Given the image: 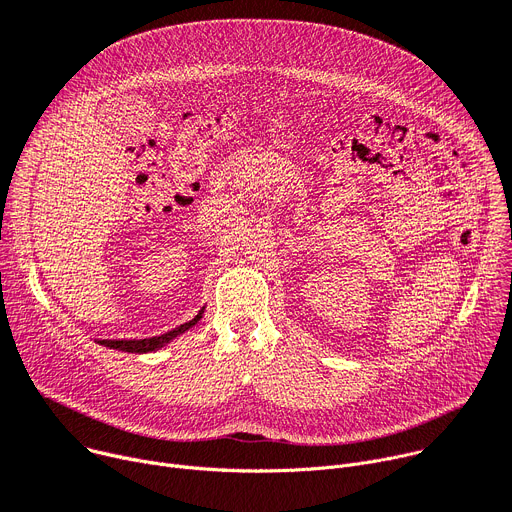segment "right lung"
<instances>
[{
	"mask_svg": "<svg viewBox=\"0 0 512 512\" xmlns=\"http://www.w3.org/2000/svg\"><path fill=\"white\" fill-rule=\"evenodd\" d=\"M202 312L204 310H200L198 314H196V318H192L190 322H185V324H181V327H177V329H173V331H169V333H165V335H159V337H151V339H132V341H108V339H104V341H98L100 345H106V347H110V349H118V351H126V353H151V351H157V349H161V347H165L169 341H173L177 335H181V333H185L188 329H192L194 324H198V320L202 318Z\"/></svg>",
	"mask_w": 512,
	"mask_h": 512,
	"instance_id": "obj_1",
	"label": "right lung"
}]
</instances>
